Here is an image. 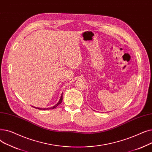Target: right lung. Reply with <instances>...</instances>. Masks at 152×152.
<instances>
[{
    "instance_id": "add662e5",
    "label": "right lung",
    "mask_w": 152,
    "mask_h": 152,
    "mask_svg": "<svg viewBox=\"0 0 152 152\" xmlns=\"http://www.w3.org/2000/svg\"><path fill=\"white\" fill-rule=\"evenodd\" d=\"M62 94L61 95V97H60V100H59V102L57 103V104H56L55 106H53V107H50V108H36V107H34V108H37V109H39V110H50V109H53V108H56L57 107L58 105H60V103H61V102H62V99H63V96H62Z\"/></svg>"
}]
</instances>
